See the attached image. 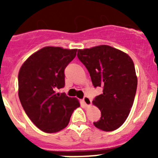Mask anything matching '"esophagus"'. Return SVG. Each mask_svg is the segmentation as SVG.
Returning <instances> with one entry per match:
<instances>
[{"mask_svg":"<svg viewBox=\"0 0 158 158\" xmlns=\"http://www.w3.org/2000/svg\"><path fill=\"white\" fill-rule=\"evenodd\" d=\"M82 102H83V103L85 104V106H89L91 105V102H92V101H91V99L88 96L84 97L83 99H82Z\"/></svg>","mask_w":158,"mask_h":158,"instance_id":"34e87169","label":"esophagus"}]
</instances>
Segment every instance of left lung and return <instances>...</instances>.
<instances>
[{
	"mask_svg": "<svg viewBox=\"0 0 158 158\" xmlns=\"http://www.w3.org/2000/svg\"><path fill=\"white\" fill-rule=\"evenodd\" d=\"M77 56L90 74L94 87H102V94L92 101L101 111L96 128L111 131L128 118L136 94L138 79L131 58L107 45L79 49Z\"/></svg>",
	"mask_w": 158,
	"mask_h": 158,
	"instance_id": "1",
	"label": "left lung"
}]
</instances>
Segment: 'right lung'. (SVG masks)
<instances>
[{
  "instance_id": "right-lung-1",
  "label": "right lung",
  "mask_w": 158,
  "mask_h": 158,
  "mask_svg": "<svg viewBox=\"0 0 158 158\" xmlns=\"http://www.w3.org/2000/svg\"><path fill=\"white\" fill-rule=\"evenodd\" d=\"M77 49L46 47L23 63L18 74L20 103L33 124L47 133H55L69 124L78 99L58 89L65 86L64 70Z\"/></svg>"
}]
</instances>
